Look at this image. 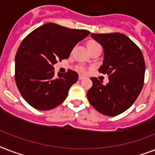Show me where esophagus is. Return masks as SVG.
<instances>
[{"mask_svg":"<svg viewBox=\"0 0 155 155\" xmlns=\"http://www.w3.org/2000/svg\"><path fill=\"white\" fill-rule=\"evenodd\" d=\"M84 75H79V80H84Z\"/></svg>","mask_w":155,"mask_h":155,"instance_id":"1","label":"esophagus"}]
</instances>
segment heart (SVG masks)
Wrapping results in <instances>:
<instances>
[{"label":"heart","instance_id":"obj_1","mask_svg":"<svg viewBox=\"0 0 155 155\" xmlns=\"http://www.w3.org/2000/svg\"><path fill=\"white\" fill-rule=\"evenodd\" d=\"M96 47H100V45H99V43H97L96 41H89L88 44H87V48H88V49L94 48H96ZM79 70H80L81 72H84V68H80V69H79Z\"/></svg>","mask_w":155,"mask_h":155}]
</instances>
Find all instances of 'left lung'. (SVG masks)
<instances>
[{"mask_svg":"<svg viewBox=\"0 0 155 155\" xmlns=\"http://www.w3.org/2000/svg\"><path fill=\"white\" fill-rule=\"evenodd\" d=\"M104 48V61L99 71L107 74L109 82L92 77V87L87 96L101 114L115 116L127 110L140 94L144 83L146 65L140 48L130 38L119 32L91 33Z\"/></svg>","mask_w":155,"mask_h":155,"instance_id":"8db88e82","label":"left lung"}]
</instances>
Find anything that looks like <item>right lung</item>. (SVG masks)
Instances as JSON below:
<instances>
[{"instance_id":"1","label":"right lung","mask_w":155,"mask_h":155,"mask_svg":"<svg viewBox=\"0 0 155 155\" xmlns=\"http://www.w3.org/2000/svg\"><path fill=\"white\" fill-rule=\"evenodd\" d=\"M90 32L48 23L30 32L15 57V80L25 101L37 110H48L64 101L78 73L68 70L55 75L53 65L68 59Z\"/></svg>"}]
</instances>
